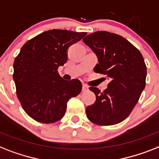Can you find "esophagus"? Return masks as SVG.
<instances>
[{"label":"esophagus","mask_w":159,"mask_h":159,"mask_svg":"<svg viewBox=\"0 0 159 159\" xmlns=\"http://www.w3.org/2000/svg\"><path fill=\"white\" fill-rule=\"evenodd\" d=\"M88 91V86H86V84L82 85V91Z\"/></svg>","instance_id":"1"}]
</instances>
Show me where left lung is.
<instances>
[{
    "mask_svg": "<svg viewBox=\"0 0 159 159\" xmlns=\"http://www.w3.org/2000/svg\"><path fill=\"white\" fill-rule=\"evenodd\" d=\"M83 42L97 55L95 73L108 77V88L100 92L91 86L96 100L86 107V116L99 126H111L130 115L145 87L146 65L141 53L120 35L98 31L86 36Z\"/></svg>",
    "mask_w": 159,
    "mask_h": 159,
    "instance_id": "1",
    "label": "left lung"
}]
</instances>
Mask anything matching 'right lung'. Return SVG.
I'll return each instance as SVG.
<instances>
[{"instance_id": "obj_1", "label": "right lung", "mask_w": 159, "mask_h": 159, "mask_svg": "<svg viewBox=\"0 0 159 159\" xmlns=\"http://www.w3.org/2000/svg\"><path fill=\"white\" fill-rule=\"evenodd\" d=\"M87 34L53 29L22 46L14 62L13 78L24 110L35 121L53 123L66 112L67 103L82 91L78 79L65 81L58 68L67 62V50Z\"/></svg>"}]
</instances>
